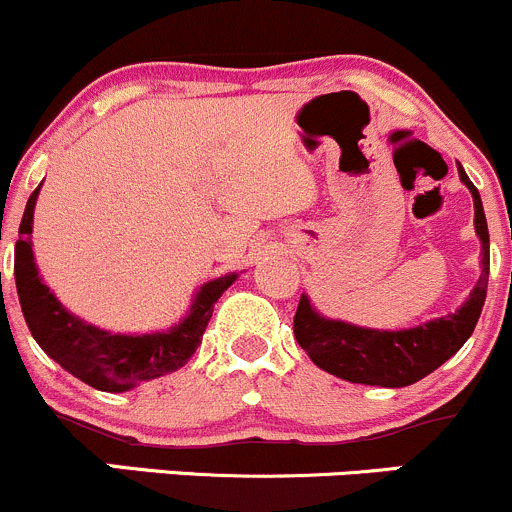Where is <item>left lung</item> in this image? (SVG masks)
<instances>
[{
	"mask_svg": "<svg viewBox=\"0 0 512 512\" xmlns=\"http://www.w3.org/2000/svg\"><path fill=\"white\" fill-rule=\"evenodd\" d=\"M460 179L473 194L475 231L483 244V273L468 301L460 306V311L435 318L423 326L406 328V331H376L343 321H328L313 311L306 296H301L293 316V336L318 368L351 383L403 388L443 366L468 341L488 293L490 239L478 189L463 169Z\"/></svg>",
	"mask_w": 512,
	"mask_h": 512,
	"instance_id": "left-lung-1",
	"label": "left lung"
}]
</instances>
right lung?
I'll use <instances>...</instances> for the list:
<instances>
[{
    "label": "right lung",
    "instance_id": "1",
    "mask_svg": "<svg viewBox=\"0 0 512 512\" xmlns=\"http://www.w3.org/2000/svg\"><path fill=\"white\" fill-rule=\"evenodd\" d=\"M39 186L29 196L19 224V241L14 246V281H17L24 321L34 341L64 371L96 391L121 393L151 378L179 371L201 346V338L214 313V303L236 281V273L201 286L189 316L169 333L119 336V333L99 331L72 316L44 286L34 266L32 219Z\"/></svg>",
    "mask_w": 512,
    "mask_h": 512
}]
</instances>
